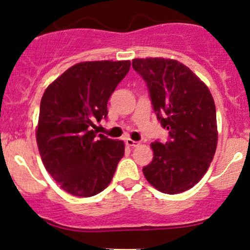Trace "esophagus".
Wrapping results in <instances>:
<instances>
[{"label":"esophagus","instance_id":"esophagus-1","mask_svg":"<svg viewBox=\"0 0 250 250\" xmlns=\"http://www.w3.org/2000/svg\"><path fill=\"white\" fill-rule=\"evenodd\" d=\"M125 145L129 146V147H136V146H139V142L134 141L131 139H125Z\"/></svg>","mask_w":250,"mask_h":250}]
</instances>
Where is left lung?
<instances>
[{"label": "left lung", "instance_id": "1", "mask_svg": "<svg viewBox=\"0 0 250 250\" xmlns=\"http://www.w3.org/2000/svg\"><path fill=\"white\" fill-rule=\"evenodd\" d=\"M133 68L147 83L157 119L169 131L165 145H150L154 157L143 175L165 194L189 190L208 170L216 151L219 133L210 90L176 60L134 59Z\"/></svg>", "mask_w": 250, "mask_h": 250}]
</instances>
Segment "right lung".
<instances>
[{
	"label": "right lung",
	"instance_id": "add662e5",
	"mask_svg": "<svg viewBox=\"0 0 250 250\" xmlns=\"http://www.w3.org/2000/svg\"><path fill=\"white\" fill-rule=\"evenodd\" d=\"M130 61H85L67 69L44 90L36 142L44 168L63 190L90 197L109 186L125 142L97 135L96 122Z\"/></svg>",
	"mask_w": 250,
	"mask_h": 250
}]
</instances>
